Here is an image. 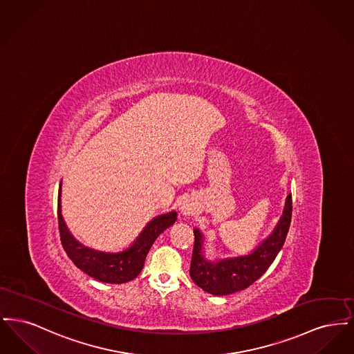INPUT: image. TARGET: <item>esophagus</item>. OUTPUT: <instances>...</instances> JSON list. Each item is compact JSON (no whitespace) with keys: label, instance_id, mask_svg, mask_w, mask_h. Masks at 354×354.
Instances as JSON below:
<instances>
[{"label":"esophagus","instance_id":"1","mask_svg":"<svg viewBox=\"0 0 354 354\" xmlns=\"http://www.w3.org/2000/svg\"><path fill=\"white\" fill-rule=\"evenodd\" d=\"M194 212H195V205H194V203H191L189 201H185L183 204H182V207H180V214H182V216H183V218H188V216L194 215Z\"/></svg>","mask_w":354,"mask_h":354}]
</instances>
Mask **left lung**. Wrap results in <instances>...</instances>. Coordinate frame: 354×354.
<instances>
[{
	"instance_id": "left-lung-1",
	"label": "left lung",
	"mask_w": 354,
	"mask_h": 354,
	"mask_svg": "<svg viewBox=\"0 0 354 354\" xmlns=\"http://www.w3.org/2000/svg\"><path fill=\"white\" fill-rule=\"evenodd\" d=\"M292 219V194L286 196L283 215L270 232L252 252L236 257H224L215 261L204 256V237L195 228V244L191 259L189 276L203 290L225 296L243 290L263 276L283 248Z\"/></svg>"
}]
</instances>
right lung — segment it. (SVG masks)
<instances>
[{"instance_id": "right-lung-1", "label": "right lung", "mask_w": 354, "mask_h": 354, "mask_svg": "<svg viewBox=\"0 0 354 354\" xmlns=\"http://www.w3.org/2000/svg\"><path fill=\"white\" fill-rule=\"evenodd\" d=\"M61 187L62 180L58 191V228L62 247L80 270L102 283L123 284L134 280L143 270L146 256L156 237L171 227L178 216L176 211L155 216L129 248L120 252H103L86 247L68 231L61 214Z\"/></svg>"}]
</instances>
